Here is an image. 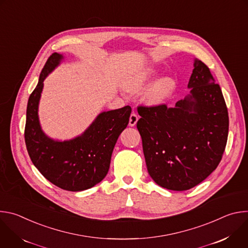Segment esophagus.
Returning a JSON list of instances; mask_svg holds the SVG:
<instances>
[{
	"label": "esophagus",
	"instance_id": "34e87169",
	"mask_svg": "<svg viewBox=\"0 0 248 248\" xmlns=\"http://www.w3.org/2000/svg\"><path fill=\"white\" fill-rule=\"evenodd\" d=\"M137 121H138V116L135 113H132L129 117V123H128L129 126H134L136 124Z\"/></svg>",
	"mask_w": 248,
	"mask_h": 248
}]
</instances>
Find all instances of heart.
I'll return each mask as SVG.
<instances>
[{
    "label": "heart",
    "instance_id": "1",
    "mask_svg": "<svg viewBox=\"0 0 248 248\" xmlns=\"http://www.w3.org/2000/svg\"><path fill=\"white\" fill-rule=\"evenodd\" d=\"M161 74L159 67L143 66L132 73L124 82V87L127 91L137 93L145 91L144 97L150 105H162L166 103L174 93L176 83L170 77H163L156 79Z\"/></svg>",
    "mask_w": 248,
    "mask_h": 248
}]
</instances>
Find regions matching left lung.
<instances>
[{"label": "left lung", "instance_id": "obj_1", "mask_svg": "<svg viewBox=\"0 0 248 248\" xmlns=\"http://www.w3.org/2000/svg\"><path fill=\"white\" fill-rule=\"evenodd\" d=\"M193 67L190 93L173 108L138 107L137 129L148 172L170 190H187L203 182L218 167L228 140L221 87L204 62L195 59Z\"/></svg>", "mask_w": 248, "mask_h": 248}]
</instances>
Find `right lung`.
<instances>
[{
	"label": "right lung",
	"instance_id": "obj_1",
	"mask_svg": "<svg viewBox=\"0 0 248 248\" xmlns=\"http://www.w3.org/2000/svg\"><path fill=\"white\" fill-rule=\"evenodd\" d=\"M54 53L45 63L37 86L29 96L24 130L25 144L33 165L58 187L82 191L93 187L108 173L117 140L127 126L131 108L102 112L78 136L68 140L49 137L42 129L38 108L44 80L63 61Z\"/></svg>",
	"mask_w": 248,
	"mask_h": 248
}]
</instances>
